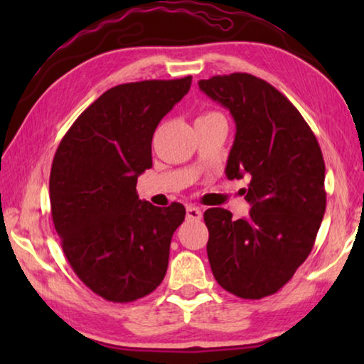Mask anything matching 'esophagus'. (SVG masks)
<instances>
[{"instance_id": "obj_1", "label": "esophagus", "mask_w": 364, "mask_h": 364, "mask_svg": "<svg viewBox=\"0 0 364 364\" xmlns=\"http://www.w3.org/2000/svg\"><path fill=\"white\" fill-rule=\"evenodd\" d=\"M186 217H188L189 220H196V221H197V220L202 218V212H200L197 207L189 205V207L186 208Z\"/></svg>"}]
</instances>
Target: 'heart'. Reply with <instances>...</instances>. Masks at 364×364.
Listing matches in <instances>:
<instances>
[{"mask_svg":"<svg viewBox=\"0 0 364 364\" xmlns=\"http://www.w3.org/2000/svg\"><path fill=\"white\" fill-rule=\"evenodd\" d=\"M212 114H215V112H212ZM205 115H208V114H205Z\"/></svg>","mask_w":364,"mask_h":364,"instance_id":"1","label":"heart"}]
</instances>
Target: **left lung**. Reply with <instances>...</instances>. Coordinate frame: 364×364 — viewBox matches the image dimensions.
Returning <instances> with one entry per match:
<instances>
[{
  "label": "left lung",
  "instance_id": "obj_1",
  "mask_svg": "<svg viewBox=\"0 0 364 364\" xmlns=\"http://www.w3.org/2000/svg\"><path fill=\"white\" fill-rule=\"evenodd\" d=\"M199 88L236 123L228 180L250 176L247 218L220 207L204 213L208 262L225 291L263 299L291 281L315 245L326 210L321 147L294 104L262 78L236 72Z\"/></svg>",
  "mask_w": 364,
  "mask_h": 364
}]
</instances>
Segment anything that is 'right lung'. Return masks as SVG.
Returning a JSON list of instances; mask_svg holds the SVG:
<instances>
[{"instance_id": "add662e5", "label": "right lung", "mask_w": 364, "mask_h": 364, "mask_svg": "<svg viewBox=\"0 0 364 364\" xmlns=\"http://www.w3.org/2000/svg\"><path fill=\"white\" fill-rule=\"evenodd\" d=\"M193 77L144 80L107 90L80 114L53 159L49 200L72 269L115 304L146 297L167 273L170 242L186 210L139 200L138 176L152 167L159 122Z\"/></svg>"}]
</instances>
